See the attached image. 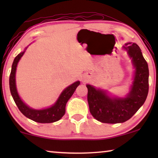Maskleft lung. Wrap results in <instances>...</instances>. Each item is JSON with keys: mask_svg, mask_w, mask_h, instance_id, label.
Here are the masks:
<instances>
[{"mask_svg": "<svg viewBox=\"0 0 158 158\" xmlns=\"http://www.w3.org/2000/svg\"><path fill=\"white\" fill-rule=\"evenodd\" d=\"M131 60L133 81L128 94L124 97L111 96L108 90L87 84L88 102L90 114L96 120L107 124L123 123L129 120L144 104L149 90L148 64L136 43L128 42L123 47Z\"/></svg>", "mask_w": 158, "mask_h": 158, "instance_id": "8db88e82", "label": "left lung"}]
</instances>
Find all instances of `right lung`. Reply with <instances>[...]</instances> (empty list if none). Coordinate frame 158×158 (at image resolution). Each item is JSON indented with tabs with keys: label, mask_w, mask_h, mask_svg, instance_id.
I'll return each instance as SVG.
<instances>
[{
	"label": "right lung",
	"mask_w": 158,
	"mask_h": 158,
	"mask_svg": "<svg viewBox=\"0 0 158 158\" xmlns=\"http://www.w3.org/2000/svg\"><path fill=\"white\" fill-rule=\"evenodd\" d=\"M24 51L21 52L15 57L11 67V72L9 77V86L11 96L16 103L17 106L20 111L26 117L38 123H52L57 121H59L64 114H65V106L69 99L74 94L75 89L80 85L81 82L76 81L70 85H69L66 88L62 90V92L58 97L56 102L52 106L46 109H32L22 101L21 97L19 96V93L17 91L16 83V68L21 58L24 54Z\"/></svg>",
	"instance_id": "1"
}]
</instances>
